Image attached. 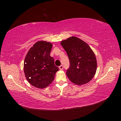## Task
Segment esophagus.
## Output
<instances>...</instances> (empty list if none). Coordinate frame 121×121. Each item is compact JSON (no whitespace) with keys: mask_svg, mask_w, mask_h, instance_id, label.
Segmentation results:
<instances>
[{"mask_svg":"<svg viewBox=\"0 0 121 121\" xmlns=\"http://www.w3.org/2000/svg\"><path fill=\"white\" fill-rule=\"evenodd\" d=\"M59 69H60V70H62L63 68V67L62 65H61L60 66H59Z\"/></svg>","mask_w":121,"mask_h":121,"instance_id":"1","label":"esophagus"}]
</instances>
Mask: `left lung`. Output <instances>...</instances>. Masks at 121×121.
I'll return each mask as SVG.
<instances>
[{"instance_id":"8db88e82","label":"left lung","mask_w":121,"mask_h":121,"mask_svg":"<svg viewBox=\"0 0 121 121\" xmlns=\"http://www.w3.org/2000/svg\"><path fill=\"white\" fill-rule=\"evenodd\" d=\"M70 62L66 75L76 85L85 84L93 78L97 70L95 54L89 45L76 37H70L61 42Z\"/></svg>"}]
</instances>
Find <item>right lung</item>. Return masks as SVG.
I'll return each instance as SVG.
<instances>
[{"label":"right lung","mask_w":121,"mask_h":121,"mask_svg":"<svg viewBox=\"0 0 121 121\" xmlns=\"http://www.w3.org/2000/svg\"><path fill=\"white\" fill-rule=\"evenodd\" d=\"M52 44L39 41L31 47L24 61V72L26 79L34 86L44 89L54 80L59 68L50 56Z\"/></svg>","instance_id":"1"}]
</instances>
